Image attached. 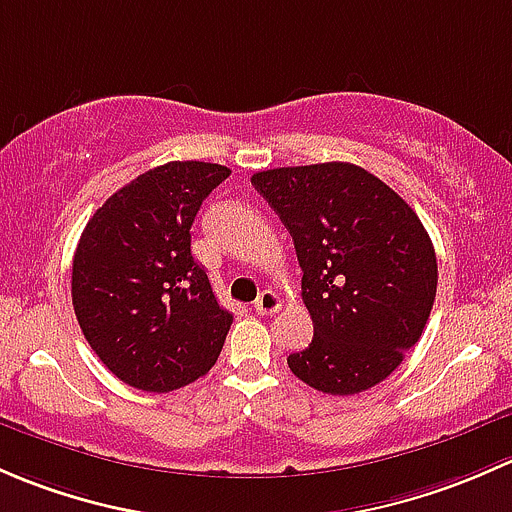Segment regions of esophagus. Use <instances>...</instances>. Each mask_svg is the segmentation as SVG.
I'll return each mask as SVG.
<instances>
[{
    "label": "esophagus",
    "mask_w": 512,
    "mask_h": 512,
    "mask_svg": "<svg viewBox=\"0 0 512 512\" xmlns=\"http://www.w3.org/2000/svg\"><path fill=\"white\" fill-rule=\"evenodd\" d=\"M254 310H256V313H261V315L278 313V310H281V300H278V295L273 291H263L254 300Z\"/></svg>",
    "instance_id": "34e87169"
}]
</instances>
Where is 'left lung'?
Returning <instances> with one entry per match:
<instances>
[{
    "label": "left lung",
    "instance_id": "obj_1",
    "mask_svg": "<svg viewBox=\"0 0 512 512\" xmlns=\"http://www.w3.org/2000/svg\"><path fill=\"white\" fill-rule=\"evenodd\" d=\"M293 236L313 342L288 367L325 394L365 392L402 365L436 298L434 244L414 209L350 162L251 177Z\"/></svg>",
    "mask_w": 512,
    "mask_h": 512
}]
</instances>
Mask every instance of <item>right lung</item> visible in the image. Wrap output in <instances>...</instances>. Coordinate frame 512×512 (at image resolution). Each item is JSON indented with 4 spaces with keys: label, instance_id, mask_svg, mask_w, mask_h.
<instances>
[{
    "label": "right lung",
    "instance_id": "right-lung-1",
    "mask_svg": "<svg viewBox=\"0 0 512 512\" xmlns=\"http://www.w3.org/2000/svg\"><path fill=\"white\" fill-rule=\"evenodd\" d=\"M231 175L212 162H167L96 209L73 254L78 325L105 367L142 392H172L217 362L234 315L192 256L194 217Z\"/></svg>",
    "mask_w": 512,
    "mask_h": 512
}]
</instances>
